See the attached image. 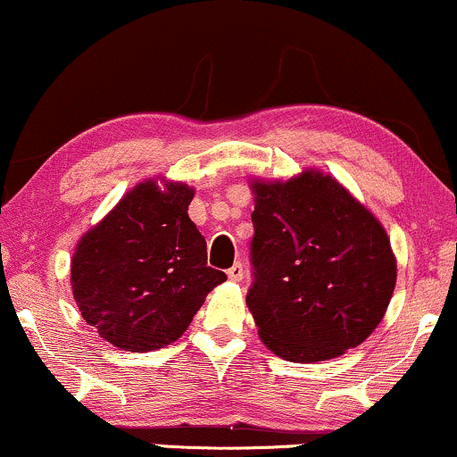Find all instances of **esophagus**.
I'll return each instance as SVG.
<instances>
[{
  "label": "esophagus",
  "instance_id": "obj_1",
  "mask_svg": "<svg viewBox=\"0 0 457 457\" xmlns=\"http://www.w3.org/2000/svg\"><path fill=\"white\" fill-rule=\"evenodd\" d=\"M227 275H228V279H230V281H241V279H244V275H245V271H244V264H241V262H235L233 267H230L228 271H227Z\"/></svg>",
  "mask_w": 457,
  "mask_h": 457
}]
</instances>
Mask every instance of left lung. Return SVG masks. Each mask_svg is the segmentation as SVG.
Wrapping results in <instances>:
<instances>
[{"mask_svg":"<svg viewBox=\"0 0 457 457\" xmlns=\"http://www.w3.org/2000/svg\"><path fill=\"white\" fill-rule=\"evenodd\" d=\"M258 335L275 356L322 362L358 347L384 320L396 256L381 222L345 186L318 169L252 179Z\"/></svg>","mask_w":457,"mask_h":457,"instance_id":"1","label":"left lung"}]
</instances>
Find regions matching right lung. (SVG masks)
<instances>
[{"mask_svg":"<svg viewBox=\"0 0 457 457\" xmlns=\"http://www.w3.org/2000/svg\"><path fill=\"white\" fill-rule=\"evenodd\" d=\"M144 179L78 241L71 292L87 324L127 352H152L184 335L227 275L207 267L188 218L195 188Z\"/></svg>","mask_w":457,"mask_h":457,"instance_id":"1","label":"right lung"}]
</instances>
